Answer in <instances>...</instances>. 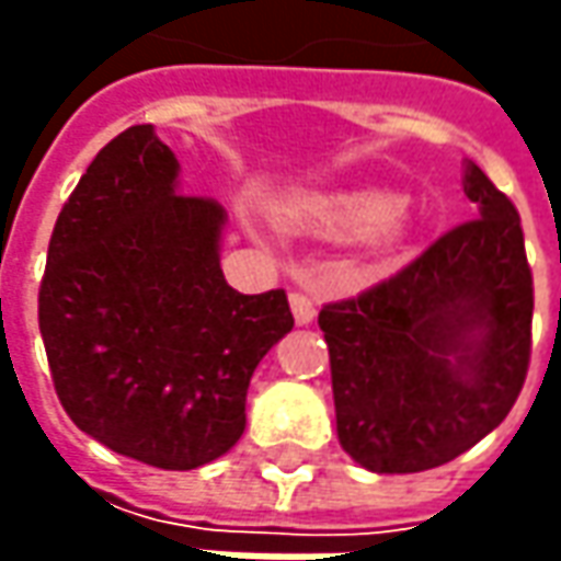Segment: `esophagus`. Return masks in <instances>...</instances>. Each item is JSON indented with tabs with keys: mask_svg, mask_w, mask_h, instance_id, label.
Returning a JSON list of instances; mask_svg holds the SVG:
<instances>
[{
	"mask_svg": "<svg viewBox=\"0 0 561 561\" xmlns=\"http://www.w3.org/2000/svg\"><path fill=\"white\" fill-rule=\"evenodd\" d=\"M290 309H293V318H296V324H309L314 318V302H312V296H306V293H299V290H293L290 293Z\"/></svg>",
	"mask_w": 561,
	"mask_h": 561,
	"instance_id": "1",
	"label": "esophagus"
}]
</instances>
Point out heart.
Instances as JSON below:
<instances>
[{
	"label": "heart",
	"mask_w": 561,
	"mask_h": 561,
	"mask_svg": "<svg viewBox=\"0 0 561 561\" xmlns=\"http://www.w3.org/2000/svg\"><path fill=\"white\" fill-rule=\"evenodd\" d=\"M280 218L290 227L312 233H368L375 243H393L405 230V215L390 193L356 190L331 196H302L280 208Z\"/></svg>",
	"instance_id": "1"
}]
</instances>
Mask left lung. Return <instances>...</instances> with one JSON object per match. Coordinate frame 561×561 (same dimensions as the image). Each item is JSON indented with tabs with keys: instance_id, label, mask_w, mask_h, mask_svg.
I'll use <instances>...</instances> for the list:
<instances>
[{
	"instance_id": "1",
	"label": "left lung",
	"mask_w": 561,
	"mask_h": 561,
	"mask_svg": "<svg viewBox=\"0 0 561 561\" xmlns=\"http://www.w3.org/2000/svg\"><path fill=\"white\" fill-rule=\"evenodd\" d=\"M465 193L478 218L318 312L336 434L377 474L453 462L500 427L528 377L534 277L518 208L478 164Z\"/></svg>"
}]
</instances>
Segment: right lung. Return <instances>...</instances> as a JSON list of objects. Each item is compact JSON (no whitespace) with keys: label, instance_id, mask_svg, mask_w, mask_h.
<instances>
[{"label":"right lung","instance_id":"right-lung-1","mask_svg":"<svg viewBox=\"0 0 561 561\" xmlns=\"http://www.w3.org/2000/svg\"><path fill=\"white\" fill-rule=\"evenodd\" d=\"M152 124L99 149L55 221L39 334L68 419L127 459L190 471L247 427L255 365L293 312L284 290L237 293L221 274L225 208L174 190Z\"/></svg>","mask_w":561,"mask_h":561}]
</instances>
